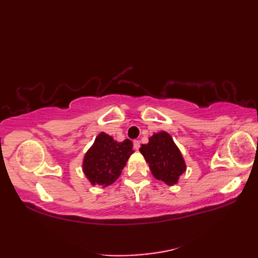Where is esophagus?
I'll use <instances>...</instances> for the list:
<instances>
[{"label": "esophagus", "instance_id": "esophagus-1", "mask_svg": "<svg viewBox=\"0 0 258 258\" xmlns=\"http://www.w3.org/2000/svg\"><path fill=\"white\" fill-rule=\"evenodd\" d=\"M133 145H134V149L135 150H139L140 149V141L139 140H134L133 141Z\"/></svg>", "mask_w": 258, "mask_h": 258}]
</instances>
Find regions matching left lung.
<instances>
[{
    "label": "left lung",
    "instance_id": "obj_1",
    "mask_svg": "<svg viewBox=\"0 0 258 258\" xmlns=\"http://www.w3.org/2000/svg\"><path fill=\"white\" fill-rule=\"evenodd\" d=\"M140 152L149 163L153 176L167 185L176 184L178 177L185 172L183 156L166 132L153 135L149 143L142 144Z\"/></svg>",
    "mask_w": 258,
    "mask_h": 258
}]
</instances>
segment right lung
<instances>
[{
  "mask_svg": "<svg viewBox=\"0 0 258 258\" xmlns=\"http://www.w3.org/2000/svg\"><path fill=\"white\" fill-rule=\"evenodd\" d=\"M132 153L133 143L130 140L117 143L112 136L101 133L85 154L83 171L93 185H111L118 178Z\"/></svg>",
  "mask_w": 258,
  "mask_h": 258,
  "instance_id": "obj_1",
  "label": "right lung"
}]
</instances>
